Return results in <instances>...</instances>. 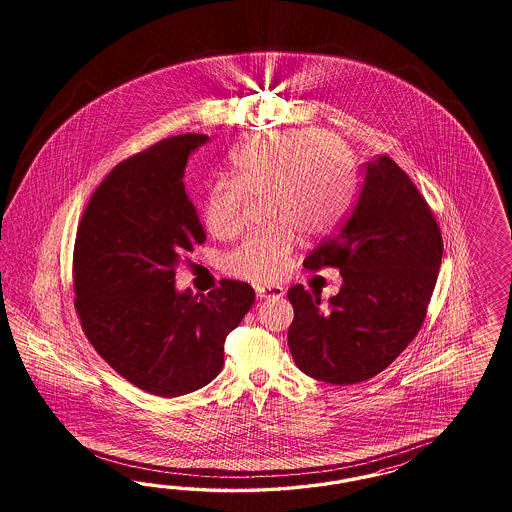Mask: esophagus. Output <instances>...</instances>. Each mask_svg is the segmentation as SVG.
Wrapping results in <instances>:
<instances>
[{"label":"esophagus","instance_id":"obj_1","mask_svg":"<svg viewBox=\"0 0 512 512\" xmlns=\"http://www.w3.org/2000/svg\"><path fill=\"white\" fill-rule=\"evenodd\" d=\"M255 293H257V298H279V296L285 295V289L279 285H266V287L257 285Z\"/></svg>","mask_w":512,"mask_h":512}]
</instances>
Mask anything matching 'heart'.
<instances>
[{"label":"heart","mask_w":512,"mask_h":512,"mask_svg":"<svg viewBox=\"0 0 512 512\" xmlns=\"http://www.w3.org/2000/svg\"><path fill=\"white\" fill-rule=\"evenodd\" d=\"M231 180L206 191L202 221L219 240L244 229L249 199L264 197L272 225L251 234L227 259L236 278H281L296 248L298 233L315 238L332 231L351 201V174L338 142L317 131H283L251 140L229 161Z\"/></svg>","instance_id":"obj_1"}]
</instances>
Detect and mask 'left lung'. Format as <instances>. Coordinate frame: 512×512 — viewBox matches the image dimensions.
<instances>
[{
  "label": "left lung",
  "mask_w": 512,
  "mask_h": 512,
  "mask_svg": "<svg viewBox=\"0 0 512 512\" xmlns=\"http://www.w3.org/2000/svg\"><path fill=\"white\" fill-rule=\"evenodd\" d=\"M441 257V229L413 180L388 155L364 163L349 216L304 261L340 268V293L326 308L304 285L287 293L296 366L332 385L383 372L419 334Z\"/></svg>",
  "instance_id": "left-lung-1"
}]
</instances>
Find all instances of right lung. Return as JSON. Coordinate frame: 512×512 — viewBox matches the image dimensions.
<instances>
[{
    "instance_id": "obj_1",
    "label": "right lung",
    "mask_w": 512,
    "mask_h": 512,
    "mask_svg": "<svg viewBox=\"0 0 512 512\" xmlns=\"http://www.w3.org/2000/svg\"><path fill=\"white\" fill-rule=\"evenodd\" d=\"M206 140L176 135L120 161L93 191L73 249L86 338L112 370L161 398L216 379L225 340L255 300L234 279L208 295L174 289L176 266L206 240L182 182L187 157Z\"/></svg>"
}]
</instances>
